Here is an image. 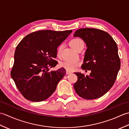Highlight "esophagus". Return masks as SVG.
Wrapping results in <instances>:
<instances>
[{"label":"esophagus","mask_w":129,"mask_h":129,"mask_svg":"<svg viewBox=\"0 0 129 129\" xmlns=\"http://www.w3.org/2000/svg\"><path fill=\"white\" fill-rule=\"evenodd\" d=\"M71 73V72H70V71H69V70H67L66 71V73H67V74H70Z\"/></svg>","instance_id":"34e87169"}]
</instances>
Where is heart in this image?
Returning <instances> with one entry per match:
<instances>
[{"instance_id":"heart-1","label":"heart","mask_w":129,"mask_h":129,"mask_svg":"<svg viewBox=\"0 0 129 129\" xmlns=\"http://www.w3.org/2000/svg\"><path fill=\"white\" fill-rule=\"evenodd\" d=\"M70 45L75 50L78 51L80 49H83L84 48L85 43L83 42V40H82L81 39H79V38H75V39H73L70 41ZM62 48L63 45L62 44L59 45L57 48V55L58 56H59L61 54ZM60 65L67 70L72 71L75 70L78 67L79 63L77 61H68V60H66V61L62 62L60 64Z\"/></svg>"}]
</instances>
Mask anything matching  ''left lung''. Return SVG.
<instances>
[{
	"instance_id": "left-lung-1",
	"label": "left lung",
	"mask_w": 129,
	"mask_h": 129,
	"mask_svg": "<svg viewBox=\"0 0 129 129\" xmlns=\"http://www.w3.org/2000/svg\"><path fill=\"white\" fill-rule=\"evenodd\" d=\"M74 37H80L86 43L87 48L81 68L91 70L89 76L74 73L78 80L74 88L85 99L100 98L113 86L120 70L116 43L108 33L94 28L79 29Z\"/></svg>"
}]
</instances>
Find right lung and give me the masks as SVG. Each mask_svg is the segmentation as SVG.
<instances>
[{"label":"right lung","mask_w":129,"mask_h":129,"mask_svg":"<svg viewBox=\"0 0 129 129\" xmlns=\"http://www.w3.org/2000/svg\"><path fill=\"white\" fill-rule=\"evenodd\" d=\"M72 31H35L27 35L16 46L11 76L26 99L42 101L55 91L66 70L64 68L54 71L50 69L57 64L55 60L57 47Z\"/></svg>","instance_id":"1"}]
</instances>
